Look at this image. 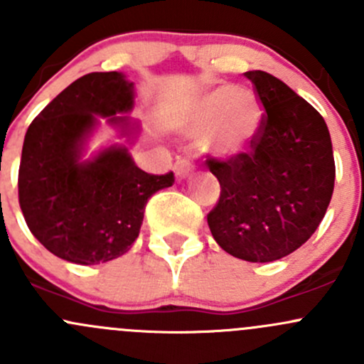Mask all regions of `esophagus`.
I'll return each mask as SVG.
<instances>
[{
    "mask_svg": "<svg viewBox=\"0 0 364 364\" xmlns=\"http://www.w3.org/2000/svg\"><path fill=\"white\" fill-rule=\"evenodd\" d=\"M174 172H176V176H178L179 181H181V179L190 178V174H192V167H190L188 161L181 160V161H178V164H176Z\"/></svg>",
    "mask_w": 364,
    "mask_h": 364,
    "instance_id": "1",
    "label": "esophagus"
}]
</instances>
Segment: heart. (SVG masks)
Listing matches in <instances>:
<instances>
[{
	"mask_svg": "<svg viewBox=\"0 0 364 364\" xmlns=\"http://www.w3.org/2000/svg\"><path fill=\"white\" fill-rule=\"evenodd\" d=\"M264 119L266 112L253 91L218 86L179 112L174 128L186 137H200L209 155L234 160L252 151Z\"/></svg>",
	"mask_w": 364,
	"mask_h": 364,
	"instance_id": "1",
	"label": "heart"
}]
</instances>
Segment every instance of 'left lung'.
<instances>
[{
    "mask_svg": "<svg viewBox=\"0 0 364 364\" xmlns=\"http://www.w3.org/2000/svg\"><path fill=\"white\" fill-rule=\"evenodd\" d=\"M245 77L255 86L266 119L250 153L205 160L220 183L208 225L230 255L273 262L317 230L335 188V159L324 117L304 98L262 70Z\"/></svg>",
    "mask_w": 364,
    "mask_h": 364,
    "instance_id": "left-lung-1",
    "label": "left lung"
}]
</instances>
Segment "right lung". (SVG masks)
<instances>
[{"label":"right lung","mask_w":364,"mask_h":364,"mask_svg":"<svg viewBox=\"0 0 364 364\" xmlns=\"http://www.w3.org/2000/svg\"><path fill=\"white\" fill-rule=\"evenodd\" d=\"M134 82L121 72H93L65 87L26 132L19 167V204L33 236L50 253L80 266L109 262L137 240L148 199L174 183V174L141 171L124 146L90 160L84 148L98 117L137 134L128 116Z\"/></svg>","instance_id":"obj_1"}]
</instances>
